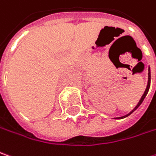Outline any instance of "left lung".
<instances>
[{
	"mask_svg": "<svg viewBox=\"0 0 156 156\" xmlns=\"http://www.w3.org/2000/svg\"><path fill=\"white\" fill-rule=\"evenodd\" d=\"M150 82H151V74H150V67L148 68V81H147V89H146V90H145L144 94L142 95V97H141V98H140V100L139 101V103H138V105L135 106V108L130 113H128L127 115H126V116H123V117H120V118H116V119H124V118H126V117H127V116H129L130 114H132V113L135 110H137L138 109V107L140 106V105L142 104V102H143V100L145 99V98H146V96H147V92H148V90H149V87H150Z\"/></svg>",
	"mask_w": 156,
	"mask_h": 156,
	"instance_id": "obj_1",
	"label": "left lung"
}]
</instances>
